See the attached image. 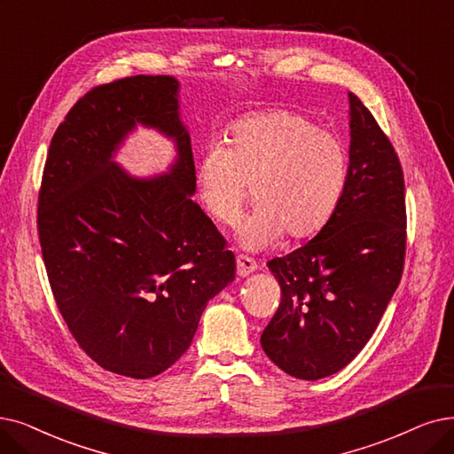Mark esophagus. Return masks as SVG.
<instances>
[{"mask_svg":"<svg viewBox=\"0 0 454 454\" xmlns=\"http://www.w3.org/2000/svg\"><path fill=\"white\" fill-rule=\"evenodd\" d=\"M255 270H257V262H255V261L246 257V255H239V257H237V274H239L240 278H247V276L253 274V271H255Z\"/></svg>","mask_w":454,"mask_h":454,"instance_id":"1","label":"esophagus"}]
</instances>
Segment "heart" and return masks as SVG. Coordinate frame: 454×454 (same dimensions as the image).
Segmentation results:
<instances>
[{"instance_id": "heart-1", "label": "heart", "mask_w": 454, "mask_h": 454, "mask_svg": "<svg viewBox=\"0 0 454 454\" xmlns=\"http://www.w3.org/2000/svg\"><path fill=\"white\" fill-rule=\"evenodd\" d=\"M227 143L214 141L199 156L195 188L212 220L231 225L253 186L257 207L239 225L242 247H270L283 232L309 239L330 222L348 178L335 134L296 112L271 110L234 122Z\"/></svg>"}]
</instances>
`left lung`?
Returning <instances> with one entry per match:
<instances>
[{
  "label": "left lung",
  "instance_id": "obj_1",
  "mask_svg": "<svg viewBox=\"0 0 454 454\" xmlns=\"http://www.w3.org/2000/svg\"><path fill=\"white\" fill-rule=\"evenodd\" d=\"M350 100V164L340 203L317 237L268 268L281 286L264 328L266 356L286 374L320 380L365 347L401 283L406 251L404 176L391 141Z\"/></svg>",
  "mask_w": 454,
  "mask_h": 454
}]
</instances>
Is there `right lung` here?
Listing matches in <instances>:
<instances>
[{
    "instance_id": "add662e5",
    "label": "right lung",
    "mask_w": 454,
    "mask_h": 454,
    "mask_svg": "<svg viewBox=\"0 0 454 454\" xmlns=\"http://www.w3.org/2000/svg\"><path fill=\"white\" fill-rule=\"evenodd\" d=\"M173 76L95 87L53 134L39 239L53 298L83 352L136 380L169 369L208 300L234 279L232 251L192 195V139ZM169 137L170 171L134 177L113 160L137 124Z\"/></svg>"
}]
</instances>
